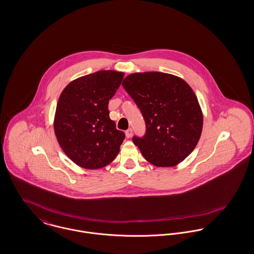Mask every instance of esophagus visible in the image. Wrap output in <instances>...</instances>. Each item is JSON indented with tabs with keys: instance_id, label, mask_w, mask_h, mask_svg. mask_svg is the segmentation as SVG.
Segmentation results:
<instances>
[{
	"instance_id": "obj_1",
	"label": "esophagus",
	"mask_w": 254,
	"mask_h": 254,
	"mask_svg": "<svg viewBox=\"0 0 254 254\" xmlns=\"http://www.w3.org/2000/svg\"><path fill=\"white\" fill-rule=\"evenodd\" d=\"M131 135H132V128L127 129V130H126V136L127 137V138H130Z\"/></svg>"
}]
</instances>
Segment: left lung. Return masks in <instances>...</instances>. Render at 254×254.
<instances>
[{
    "label": "left lung",
    "mask_w": 254,
    "mask_h": 254,
    "mask_svg": "<svg viewBox=\"0 0 254 254\" xmlns=\"http://www.w3.org/2000/svg\"><path fill=\"white\" fill-rule=\"evenodd\" d=\"M122 85L145 121V134L132 137L143 156L159 167L183 161L194 150L203 127L192 89L183 79L162 72L133 73Z\"/></svg>",
    "instance_id": "8db88e82"
}]
</instances>
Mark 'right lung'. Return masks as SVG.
<instances>
[{"instance_id":"right-lung-1","label":"right lung","mask_w":254,"mask_h":254,"mask_svg":"<svg viewBox=\"0 0 254 254\" xmlns=\"http://www.w3.org/2000/svg\"><path fill=\"white\" fill-rule=\"evenodd\" d=\"M123 72L100 70L70 82L62 92L54 129L64 154L86 169L106 166L117 156L125 133L109 118L108 103Z\"/></svg>"}]
</instances>
